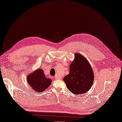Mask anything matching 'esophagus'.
I'll list each match as a JSON object with an SVG mask.
<instances>
[{
  "instance_id": "1",
  "label": "esophagus",
  "mask_w": 122,
  "mask_h": 122,
  "mask_svg": "<svg viewBox=\"0 0 122 122\" xmlns=\"http://www.w3.org/2000/svg\"><path fill=\"white\" fill-rule=\"evenodd\" d=\"M54 78H55L56 79H58V80H61V77H57V76H55V77H54Z\"/></svg>"
}]
</instances>
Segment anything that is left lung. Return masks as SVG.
<instances>
[{"label": "left lung", "instance_id": "1", "mask_svg": "<svg viewBox=\"0 0 122 122\" xmlns=\"http://www.w3.org/2000/svg\"><path fill=\"white\" fill-rule=\"evenodd\" d=\"M94 75L89 63L81 54H76L75 60L70 66V73L64 81L70 92L74 94L85 93L91 88Z\"/></svg>", "mask_w": 122, "mask_h": 122}]
</instances>
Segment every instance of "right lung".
Instances as JSON below:
<instances>
[{"instance_id":"obj_1","label":"right lung","mask_w":122,"mask_h":122,"mask_svg":"<svg viewBox=\"0 0 122 122\" xmlns=\"http://www.w3.org/2000/svg\"><path fill=\"white\" fill-rule=\"evenodd\" d=\"M27 81L33 89L36 92H42L49 86L52 80L46 78L43 71L39 69L28 76Z\"/></svg>"}]
</instances>
